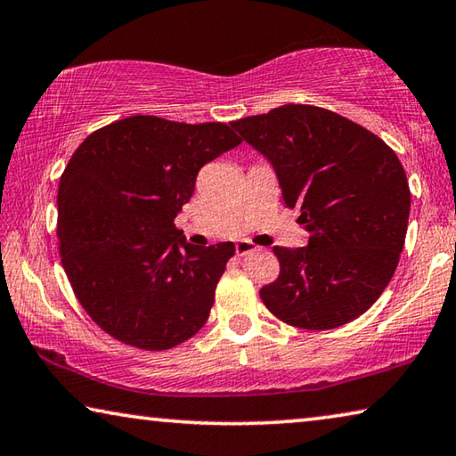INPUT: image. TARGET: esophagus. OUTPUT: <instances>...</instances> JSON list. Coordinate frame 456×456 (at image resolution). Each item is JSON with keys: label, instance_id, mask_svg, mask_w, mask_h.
Segmentation results:
<instances>
[{"label": "esophagus", "instance_id": "esophagus-1", "mask_svg": "<svg viewBox=\"0 0 456 456\" xmlns=\"http://www.w3.org/2000/svg\"><path fill=\"white\" fill-rule=\"evenodd\" d=\"M235 251H237V256H249V254H254V251H257V245H254L249 240H241L235 243Z\"/></svg>", "mask_w": 456, "mask_h": 456}]
</instances>
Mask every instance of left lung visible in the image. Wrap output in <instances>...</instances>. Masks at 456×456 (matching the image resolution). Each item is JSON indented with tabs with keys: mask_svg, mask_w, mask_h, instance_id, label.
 <instances>
[{
	"mask_svg": "<svg viewBox=\"0 0 456 456\" xmlns=\"http://www.w3.org/2000/svg\"><path fill=\"white\" fill-rule=\"evenodd\" d=\"M276 170L286 207H298L306 248H273L280 276L259 290L292 327L327 330L370 308L403 249L410 186L395 151L335 111L281 105L233 121Z\"/></svg>",
	"mask_w": 456,
	"mask_h": 456,
	"instance_id": "8db88e82",
	"label": "left lung"
}]
</instances>
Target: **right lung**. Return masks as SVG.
<instances>
[{
    "label": "right lung",
    "instance_id": "1",
    "mask_svg": "<svg viewBox=\"0 0 456 456\" xmlns=\"http://www.w3.org/2000/svg\"><path fill=\"white\" fill-rule=\"evenodd\" d=\"M240 143L227 124L134 115L93 132L72 154L56 199L61 262L107 335L164 351L207 322L235 245L186 243L175 219L202 166Z\"/></svg>",
    "mask_w": 456,
    "mask_h": 456
}]
</instances>
